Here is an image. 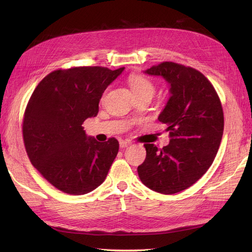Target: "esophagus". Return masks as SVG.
Segmentation results:
<instances>
[{
  "label": "esophagus",
  "instance_id": "obj_1",
  "mask_svg": "<svg viewBox=\"0 0 252 252\" xmlns=\"http://www.w3.org/2000/svg\"><path fill=\"white\" fill-rule=\"evenodd\" d=\"M132 143L129 140H122L120 141V148H126L128 146H130Z\"/></svg>",
  "mask_w": 252,
  "mask_h": 252
}]
</instances>
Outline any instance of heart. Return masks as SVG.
<instances>
[{
    "instance_id": "obj_1",
    "label": "heart",
    "mask_w": 252,
    "mask_h": 252,
    "mask_svg": "<svg viewBox=\"0 0 252 252\" xmlns=\"http://www.w3.org/2000/svg\"><path fill=\"white\" fill-rule=\"evenodd\" d=\"M129 85L135 96L139 95H152L156 93V86L149 79L141 74H132L129 78Z\"/></svg>"
}]
</instances>
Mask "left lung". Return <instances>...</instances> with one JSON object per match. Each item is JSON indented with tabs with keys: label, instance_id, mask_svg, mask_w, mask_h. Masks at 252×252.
<instances>
[{
	"label": "left lung",
	"instance_id": "obj_1",
	"mask_svg": "<svg viewBox=\"0 0 252 252\" xmlns=\"http://www.w3.org/2000/svg\"><path fill=\"white\" fill-rule=\"evenodd\" d=\"M144 73L169 85L170 96L158 120L167 125L170 141L162 150L145 144L146 158L138 173L154 191L173 194L193 185L211 166L223 136L222 105L211 83L191 67L164 62Z\"/></svg>",
	"mask_w": 252,
	"mask_h": 252
}]
</instances>
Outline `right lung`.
I'll use <instances>...</instances> for the list:
<instances>
[{"label":"right lung","mask_w":252,"mask_h":252,"mask_svg":"<svg viewBox=\"0 0 252 252\" xmlns=\"http://www.w3.org/2000/svg\"><path fill=\"white\" fill-rule=\"evenodd\" d=\"M122 67H74L46 75L34 89L23 121L30 162L51 185L74 195L93 191L105 181L119 152L114 138L100 143L82 124L95 117L105 89Z\"/></svg>","instance_id":"1"}]
</instances>
